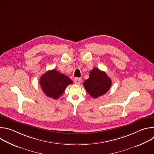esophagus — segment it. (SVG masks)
Instances as JSON below:
<instances>
[{
	"label": "esophagus",
	"instance_id": "34e87169",
	"mask_svg": "<svg viewBox=\"0 0 154 154\" xmlns=\"http://www.w3.org/2000/svg\"><path fill=\"white\" fill-rule=\"evenodd\" d=\"M74 82L76 84H80L82 82V79L81 78H75L74 79Z\"/></svg>",
	"mask_w": 154,
	"mask_h": 154
}]
</instances>
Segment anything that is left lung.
<instances>
[{"label": "left lung", "instance_id": "left-lung-1", "mask_svg": "<svg viewBox=\"0 0 154 154\" xmlns=\"http://www.w3.org/2000/svg\"><path fill=\"white\" fill-rule=\"evenodd\" d=\"M112 85V80L104 71L94 68L90 72L88 79L83 83L86 91L92 97L97 98L105 94Z\"/></svg>", "mask_w": 154, "mask_h": 154}]
</instances>
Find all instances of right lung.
Segmentation results:
<instances>
[{
	"mask_svg": "<svg viewBox=\"0 0 154 154\" xmlns=\"http://www.w3.org/2000/svg\"><path fill=\"white\" fill-rule=\"evenodd\" d=\"M72 83L69 77L55 69L47 71L39 79V84L44 93L54 99H58L67 86Z\"/></svg>",
	"mask_w": 154,
	"mask_h": 154,
	"instance_id": "1",
	"label": "right lung"
}]
</instances>
